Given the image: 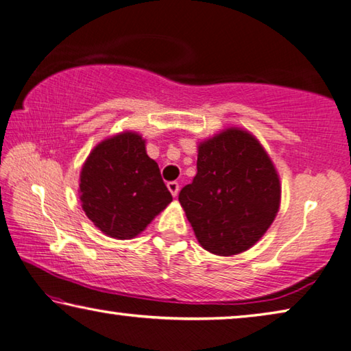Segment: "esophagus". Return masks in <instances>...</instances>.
Here are the masks:
<instances>
[{
  "label": "esophagus",
  "instance_id": "1",
  "mask_svg": "<svg viewBox=\"0 0 351 351\" xmlns=\"http://www.w3.org/2000/svg\"><path fill=\"white\" fill-rule=\"evenodd\" d=\"M167 189L170 190V193L173 195L175 198L178 197V193H180V184H178L176 181H170V182H167Z\"/></svg>",
  "mask_w": 351,
  "mask_h": 351
}]
</instances>
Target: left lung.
I'll use <instances>...</instances> for the list:
<instances>
[{
	"label": "left lung",
	"instance_id": "8db88e82",
	"mask_svg": "<svg viewBox=\"0 0 351 351\" xmlns=\"http://www.w3.org/2000/svg\"><path fill=\"white\" fill-rule=\"evenodd\" d=\"M197 170L180 203L199 245L221 257L247 251L280 207V178L268 152L247 130L230 127L199 142Z\"/></svg>",
	"mask_w": 351,
	"mask_h": 351
}]
</instances>
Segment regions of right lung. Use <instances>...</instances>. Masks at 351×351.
Returning <instances> with one entry per match:
<instances>
[{"label": "right lung", "mask_w": 351, "mask_h": 351, "mask_svg": "<svg viewBox=\"0 0 351 351\" xmlns=\"http://www.w3.org/2000/svg\"><path fill=\"white\" fill-rule=\"evenodd\" d=\"M79 195L94 226L117 240L138 237L173 199L145 139L128 130L93 148L80 171Z\"/></svg>", "instance_id": "right-lung-1"}]
</instances>
